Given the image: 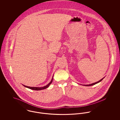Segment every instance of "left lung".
Returning <instances> with one entry per match:
<instances>
[{"label": "left lung", "mask_w": 120, "mask_h": 120, "mask_svg": "<svg viewBox=\"0 0 120 120\" xmlns=\"http://www.w3.org/2000/svg\"><path fill=\"white\" fill-rule=\"evenodd\" d=\"M104 78H102L101 80H99V81H97L96 82H95V83H93V84H90V85H83V86H93V85H95V84H96L97 83H99V82H100V81H101L102 80H103V79Z\"/></svg>", "instance_id": "8db88e82"}]
</instances>
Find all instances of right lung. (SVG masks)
Segmentation results:
<instances>
[{"label":"right lung","mask_w":120,"mask_h":120,"mask_svg":"<svg viewBox=\"0 0 120 120\" xmlns=\"http://www.w3.org/2000/svg\"><path fill=\"white\" fill-rule=\"evenodd\" d=\"M52 80H53V77H52V79L51 81L47 86H45L42 87H29V86H24V85H23V86H25V87H26V88H27L30 89L32 90H44V89H46V88H48V87H49V86H50V85L51 84L52 82Z\"/></svg>","instance_id":"obj_1"}]
</instances>
